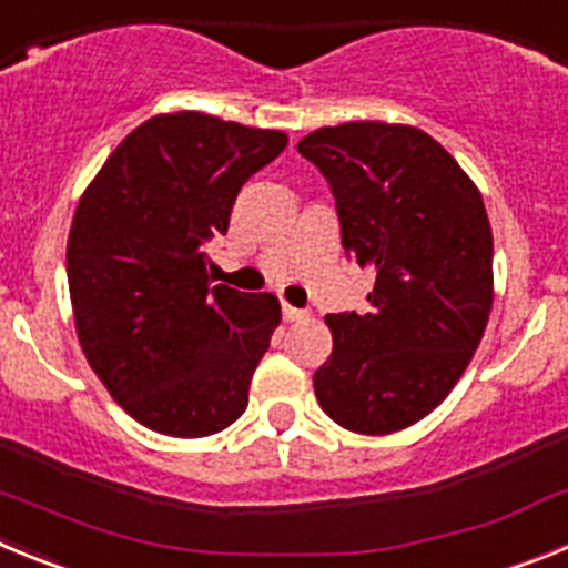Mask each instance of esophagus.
I'll return each mask as SVG.
<instances>
[{
	"label": "esophagus",
	"mask_w": 568,
	"mask_h": 568,
	"mask_svg": "<svg viewBox=\"0 0 568 568\" xmlns=\"http://www.w3.org/2000/svg\"><path fill=\"white\" fill-rule=\"evenodd\" d=\"M281 313H284V321H307V318H310L307 310L290 307L287 301H284V304H281Z\"/></svg>",
	"instance_id": "1"
}]
</instances>
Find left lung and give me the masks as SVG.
Wrapping results in <instances>:
<instances>
[{
	"label": "left lung",
	"instance_id": "8db88e82",
	"mask_svg": "<svg viewBox=\"0 0 568 568\" xmlns=\"http://www.w3.org/2000/svg\"><path fill=\"white\" fill-rule=\"evenodd\" d=\"M298 153L333 187L346 255L375 275L369 313L327 315L333 355L315 398L349 433L393 435L453 393L484 338L495 301L484 195L413 124L318 128Z\"/></svg>",
	"mask_w": 568,
	"mask_h": 568
}]
</instances>
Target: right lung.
<instances>
[{"mask_svg": "<svg viewBox=\"0 0 568 568\" xmlns=\"http://www.w3.org/2000/svg\"><path fill=\"white\" fill-rule=\"evenodd\" d=\"M284 148L281 130L159 113L79 199L68 235L79 344L115 404L153 433L204 438L247 409L281 304L213 287L204 244L227 233L241 184Z\"/></svg>", "mask_w": 568, "mask_h": 568, "instance_id": "obj_1", "label": "right lung"}]
</instances>
